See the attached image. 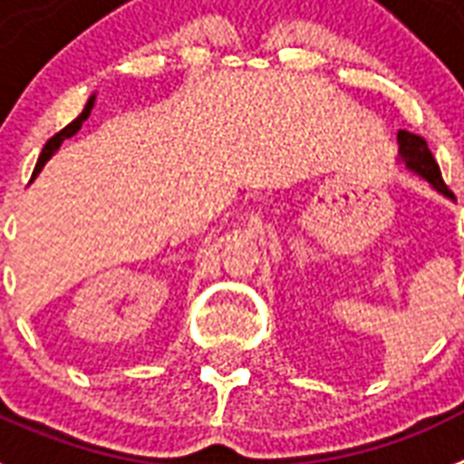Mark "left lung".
Segmentation results:
<instances>
[{
    "mask_svg": "<svg viewBox=\"0 0 464 464\" xmlns=\"http://www.w3.org/2000/svg\"><path fill=\"white\" fill-rule=\"evenodd\" d=\"M398 144H401V156L405 159L408 168L415 172H420L422 178H427L436 189L446 194V197H453V191L448 189V185L441 178V168L436 163L434 154L427 147L424 137L415 135V132H408V130H401L398 132Z\"/></svg>",
    "mask_w": 464,
    "mask_h": 464,
    "instance_id": "left-lung-1",
    "label": "left lung"
}]
</instances>
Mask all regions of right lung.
<instances>
[{"mask_svg":"<svg viewBox=\"0 0 464 464\" xmlns=\"http://www.w3.org/2000/svg\"><path fill=\"white\" fill-rule=\"evenodd\" d=\"M92 103H94V99H90V102H87L85 111H82V113H80V116L75 118V121H72V122H68L66 128H63V130H59V132H56V135H53V137H49V140H47V144H44V149H42L40 159H37V166H34V172H33V175H37V172L42 170V166H44V160H47L49 156H52L53 151H56V149L61 147V141L66 140V137H71V135H75V132H78V130H80V125H82V121H87V116H90V111H92Z\"/></svg>","mask_w":464,"mask_h":464,"instance_id":"right-lung-1","label":"right lung"}]
</instances>
